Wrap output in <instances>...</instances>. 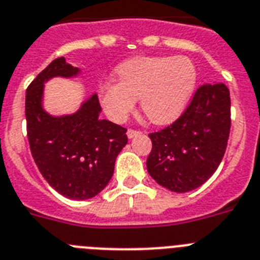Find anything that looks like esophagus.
Returning <instances> with one entry per match:
<instances>
[{"mask_svg": "<svg viewBox=\"0 0 260 260\" xmlns=\"http://www.w3.org/2000/svg\"><path fill=\"white\" fill-rule=\"evenodd\" d=\"M137 135H140L139 131H136V129H128L127 131V136L129 137V139H132V137L137 136Z\"/></svg>", "mask_w": 260, "mask_h": 260, "instance_id": "esophagus-1", "label": "esophagus"}]
</instances>
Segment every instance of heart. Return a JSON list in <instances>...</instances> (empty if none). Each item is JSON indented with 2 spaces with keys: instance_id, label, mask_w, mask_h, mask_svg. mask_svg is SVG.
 <instances>
[{
  "instance_id": "1",
  "label": "heart",
  "mask_w": 260,
  "mask_h": 260,
  "mask_svg": "<svg viewBox=\"0 0 260 260\" xmlns=\"http://www.w3.org/2000/svg\"><path fill=\"white\" fill-rule=\"evenodd\" d=\"M119 81L99 85L101 105L111 120L123 123L136 99L148 120L166 124L182 114L192 96L198 71L187 57H135L116 69Z\"/></svg>"
}]
</instances>
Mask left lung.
<instances>
[{
  "instance_id": "1",
  "label": "left lung",
  "mask_w": 260,
  "mask_h": 260,
  "mask_svg": "<svg viewBox=\"0 0 260 260\" xmlns=\"http://www.w3.org/2000/svg\"><path fill=\"white\" fill-rule=\"evenodd\" d=\"M230 94L224 83L199 87L184 112L169 127L150 133L146 159L150 177L173 192H188L217 170L230 133Z\"/></svg>"
}]
</instances>
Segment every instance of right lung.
Wrapping results in <instances>:
<instances>
[{
  "instance_id": "add662e5",
  "label": "right lung",
  "mask_w": 260,
  "mask_h": 260,
  "mask_svg": "<svg viewBox=\"0 0 260 260\" xmlns=\"http://www.w3.org/2000/svg\"><path fill=\"white\" fill-rule=\"evenodd\" d=\"M78 73L64 57L40 72L26 90V121L31 154L44 179L65 198L86 200L108 184L128 137L125 128L99 119L102 108L96 94L72 115L52 116L44 111V83Z\"/></svg>"
}]
</instances>
